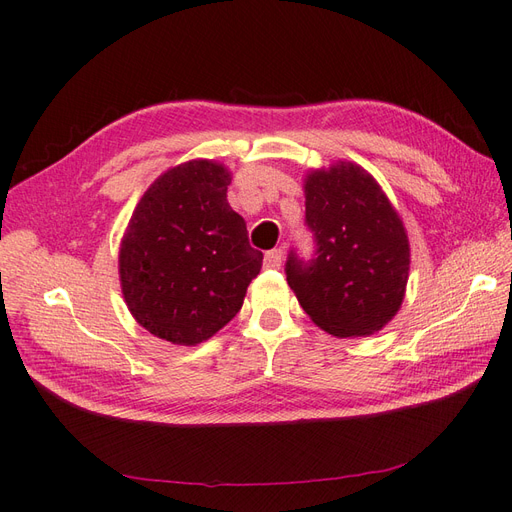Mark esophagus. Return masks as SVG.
<instances>
[{
  "label": "esophagus",
  "instance_id": "34e87169",
  "mask_svg": "<svg viewBox=\"0 0 512 512\" xmlns=\"http://www.w3.org/2000/svg\"><path fill=\"white\" fill-rule=\"evenodd\" d=\"M282 260H284V252L282 250H271L265 254V265L269 269H280L282 267Z\"/></svg>",
  "mask_w": 512,
  "mask_h": 512
}]
</instances>
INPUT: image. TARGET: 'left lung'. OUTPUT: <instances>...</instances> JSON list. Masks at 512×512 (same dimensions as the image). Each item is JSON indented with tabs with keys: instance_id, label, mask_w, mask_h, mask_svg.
<instances>
[{
	"instance_id": "left-lung-1",
	"label": "left lung",
	"mask_w": 512,
	"mask_h": 512,
	"mask_svg": "<svg viewBox=\"0 0 512 512\" xmlns=\"http://www.w3.org/2000/svg\"><path fill=\"white\" fill-rule=\"evenodd\" d=\"M305 222L316 258L290 252L288 286L316 327L335 337L382 331L406 297L410 241L380 183L354 162L309 170Z\"/></svg>"
}]
</instances>
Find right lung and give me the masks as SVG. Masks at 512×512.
<instances>
[{
    "label": "right lung",
    "mask_w": 512,
    "mask_h": 512,
    "mask_svg": "<svg viewBox=\"0 0 512 512\" xmlns=\"http://www.w3.org/2000/svg\"><path fill=\"white\" fill-rule=\"evenodd\" d=\"M230 170L190 160L153 181L119 243V282L134 320L164 342L196 346L237 316L262 252L226 200Z\"/></svg>",
    "instance_id": "right-lung-1"
}]
</instances>
